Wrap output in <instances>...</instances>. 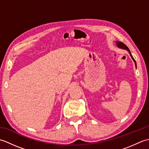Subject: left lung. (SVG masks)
Returning <instances> with one entry per match:
<instances>
[{
  "mask_svg": "<svg viewBox=\"0 0 149 149\" xmlns=\"http://www.w3.org/2000/svg\"><path fill=\"white\" fill-rule=\"evenodd\" d=\"M115 42H116V46L118 47V48L127 50V51H128V52H129V54H130V56H131V58H132V60H133V61H134V64H135V66H136V61L134 60V59L133 58V57L132 56V54H131V51H130V50H129V49L128 47H127V46H126L124 43H122V42H118V41H116Z\"/></svg>",
  "mask_w": 149,
  "mask_h": 149,
  "instance_id": "left-lung-1",
  "label": "left lung"
}]
</instances>
